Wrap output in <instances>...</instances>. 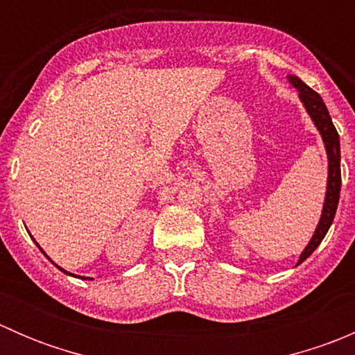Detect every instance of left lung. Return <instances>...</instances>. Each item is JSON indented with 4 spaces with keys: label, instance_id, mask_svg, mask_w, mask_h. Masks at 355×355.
<instances>
[{
    "label": "left lung",
    "instance_id": "left-lung-1",
    "mask_svg": "<svg viewBox=\"0 0 355 355\" xmlns=\"http://www.w3.org/2000/svg\"><path fill=\"white\" fill-rule=\"evenodd\" d=\"M290 84L299 91L300 101L306 106L307 113L313 118L314 125L320 130L321 137H323L324 148H327L328 153V187H327V199H324L323 206V214H321V220L318 223L316 232H314L313 239L307 244L304 252L300 254L299 263L306 261L311 254L314 252L318 245L321 244V241L327 235L328 228L333 223V218H335L336 206H338L340 199V185H342V173H340V141H338V132H336L335 125H333L330 113H328L327 105L323 103L321 96L318 94L316 91L309 87V85L304 84L299 77H293L290 75L288 77Z\"/></svg>",
    "mask_w": 355,
    "mask_h": 355
}]
</instances>
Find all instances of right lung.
Masks as SVG:
<instances>
[{
    "label": "right lung",
    "mask_w": 355,
    "mask_h": 355,
    "mask_svg": "<svg viewBox=\"0 0 355 355\" xmlns=\"http://www.w3.org/2000/svg\"><path fill=\"white\" fill-rule=\"evenodd\" d=\"M60 270H62V268H60ZM63 271H65V270H63ZM65 273H67V271H65ZM68 275H70V273H68ZM85 278V277H84Z\"/></svg>",
    "instance_id": "right-lung-1"
}]
</instances>
